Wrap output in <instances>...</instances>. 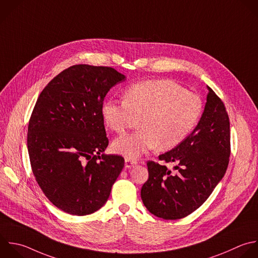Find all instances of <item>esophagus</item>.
<instances>
[{
    "mask_svg": "<svg viewBox=\"0 0 258 258\" xmlns=\"http://www.w3.org/2000/svg\"><path fill=\"white\" fill-rule=\"evenodd\" d=\"M136 164H137V160H135V159H132V158H126L125 159V166L127 168H131Z\"/></svg>",
    "mask_w": 258,
    "mask_h": 258,
    "instance_id": "34e87169",
    "label": "esophagus"
}]
</instances>
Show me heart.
Here are the masks:
<instances>
[{
  "label": "heart",
  "instance_id": "obj_1",
  "mask_svg": "<svg viewBox=\"0 0 258 258\" xmlns=\"http://www.w3.org/2000/svg\"><path fill=\"white\" fill-rule=\"evenodd\" d=\"M203 113L201 98L170 80H150L129 87L124 101L110 100L103 106L109 128L124 135L139 125L142 129L116 140L115 152L137 158L156 147L169 150L186 139Z\"/></svg>",
  "mask_w": 258,
  "mask_h": 258
}]
</instances>
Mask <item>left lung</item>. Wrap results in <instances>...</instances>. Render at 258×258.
Instances as JSON below:
<instances>
[{
    "mask_svg": "<svg viewBox=\"0 0 258 258\" xmlns=\"http://www.w3.org/2000/svg\"><path fill=\"white\" fill-rule=\"evenodd\" d=\"M209 93L204 113L192 132L179 145L158 156L174 162L175 171L148 160V179L141 199L146 209L164 220L184 218L200 208L224 176L231 153L230 121L215 92Z\"/></svg>",
    "mask_w": 258,
    "mask_h": 258,
    "instance_id": "8db88e82",
    "label": "left lung"
}]
</instances>
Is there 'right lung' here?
Segmentation results:
<instances>
[{"instance_id": "add662e5", "label": "right lung", "mask_w": 258, "mask_h": 258, "mask_svg": "<svg viewBox=\"0 0 258 258\" xmlns=\"http://www.w3.org/2000/svg\"><path fill=\"white\" fill-rule=\"evenodd\" d=\"M125 76L110 67L73 66L40 93L27 133L30 164L46 198L76 216L107 202L124 167L121 155L104 154L109 144L104 99Z\"/></svg>"}]
</instances>
